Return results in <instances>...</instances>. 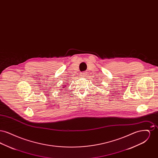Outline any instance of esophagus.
<instances>
[{
  "label": "esophagus",
  "instance_id": "obj_1",
  "mask_svg": "<svg viewBox=\"0 0 158 158\" xmlns=\"http://www.w3.org/2000/svg\"><path fill=\"white\" fill-rule=\"evenodd\" d=\"M86 75H87V72H83L81 73V76H82V77H85Z\"/></svg>",
  "mask_w": 158,
  "mask_h": 158
}]
</instances>
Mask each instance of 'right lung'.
<instances>
[{
  "instance_id": "obj_1",
  "label": "right lung",
  "mask_w": 158,
  "mask_h": 158,
  "mask_svg": "<svg viewBox=\"0 0 158 158\" xmlns=\"http://www.w3.org/2000/svg\"><path fill=\"white\" fill-rule=\"evenodd\" d=\"M63 85H64V84H63ZM62 88L61 89H60V90H63V89H64V88H66L65 87H66V86H64V85H62Z\"/></svg>"
}]
</instances>
